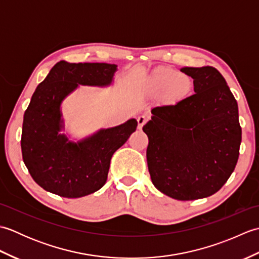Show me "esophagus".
Instances as JSON below:
<instances>
[{
	"label": "esophagus",
	"instance_id": "esophagus-1",
	"mask_svg": "<svg viewBox=\"0 0 259 259\" xmlns=\"http://www.w3.org/2000/svg\"><path fill=\"white\" fill-rule=\"evenodd\" d=\"M137 121H138V128L142 129V126H144V124L146 123V121H147V117H146V115H139L138 119H137Z\"/></svg>",
	"mask_w": 259,
	"mask_h": 259
}]
</instances>
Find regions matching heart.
I'll list each match as a JSON object with an SVG mask.
<instances>
[{
	"mask_svg": "<svg viewBox=\"0 0 259 259\" xmlns=\"http://www.w3.org/2000/svg\"><path fill=\"white\" fill-rule=\"evenodd\" d=\"M145 89L151 93L164 92L170 102H179L189 96L192 81L187 74L179 73L170 68H159L149 74L145 81Z\"/></svg>",
	"mask_w": 259,
	"mask_h": 259,
	"instance_id": "b5f03b06",
	"label": "heart"
}]
</instances>
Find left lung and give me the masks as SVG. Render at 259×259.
Masks as SVG:
<instances>
[{
  "instance_id": "1",
  "label": "left lung",
  "mask_w": 259,
  "mask_h": 259,
  "mask_svg": "<svg viewBox=\"0 0 259 259\" xmlns=\"http://www.w3.org/2000/svg\"><path fill=\"white\" fill-rule=\"evenodd\" d=\"M195 95L151 109L144 125L149 139L147 162L153 186L177 200L217 192L239 156L238 106L226 80L212 67H185Z\"/></svg>"
}]
</instances>
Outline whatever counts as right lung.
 Instances as JSON below:
<instances>
[{
    "label": "right lung",
    "mask_w": 259,
    "mask_h": 259,
    "mask_svg": "<svg viewBox=\"0 0 259 259\" xmlns=\"http://www.w3.org/2000/svg\"><path fill=\"white\" fill-rule=\"evenodd\" d=\"M117 64L60 61L33 93L22 125V157L33 180L65 198L84 197L106 184L113 153L135 133V118L82 139L64 134L62 103L80 85H112Z\"/></svg>",
    "instance_id": "1"
}]
</instances>
